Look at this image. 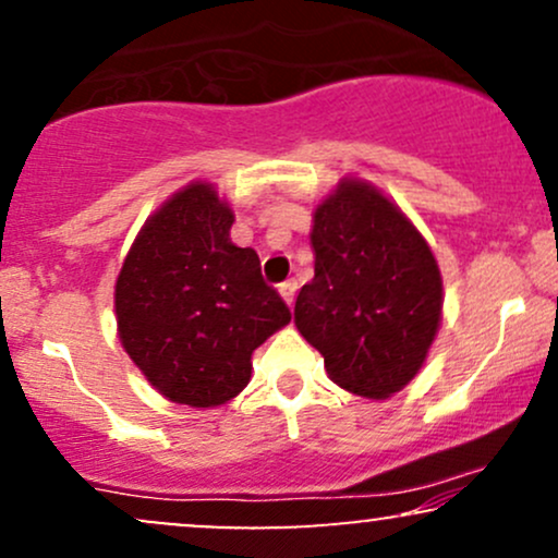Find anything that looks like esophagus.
I'll return each instance as SVG.
<instances>
[{
    "label": "esophagus",
    "instance_id": "esophagus-1",
    "mask_svg": "<svg viewBox=\"0 0 558 558\" xmlns=\"http://www.w3.org/2000/svg\"><path fill=\"white\" fill-rule=\"evenodd\" d=\"M296 280H286V283H280L278 286V291H280V296H283V301L288 306L293 304V296H296Z\"/></svg>",
    "mask_w": 558,
    "mask_h": 558
}]
</instances>
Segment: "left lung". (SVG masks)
Listing matches in <instances>:
<instances>
[{
  "instance_id": "left-lung-1",
  "label": "left lung",
  "mask_w": 558,
  "mask_h": 558,
  "mask_svg": "<svg viewBox=\"0 0 558 558\" xmlns=\"http://www.w3.org/2000/svg\"><path fill=\"white\" fill-rule=\"evenodd\" d=\"M315 278L293 306L296 330L336 386L383 401L417 377L444 319L430 243L393 198L341 178L312 215Z\"/></svg>"
}]
</instances>
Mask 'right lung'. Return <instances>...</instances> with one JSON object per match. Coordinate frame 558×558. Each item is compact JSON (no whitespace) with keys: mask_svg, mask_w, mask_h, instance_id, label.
Instances as JSON below:
<instances>
[{"mask_svg":"<svg viewBox=\"0 0 558 558\" xmlns=\"http://www.w3.org/2000/svg\"><path fill=\"white\" fill-rule=\"evenodd\" d=\"M235 215L207 181L175 191L128 248L114 317L125 354L172 403L222 407L252 380V354L291 323L254 248L230 241Z\"/></svg>","mask_w":558,"mask_h":558,"instance_id":"add662e5","label":"right lung"}]
</instances>
